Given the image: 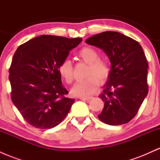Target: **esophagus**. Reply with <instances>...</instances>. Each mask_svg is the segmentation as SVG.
Masks as SVG:
<instances>
[{
  "label": "esophagus",
  "mask_w": 160,
  "mask_h": 160,
  "mask_svg": "<svg viewBox=\"0 0 160 160\" xmlns=\"http://www.w3.org/2000/svg\"><path fill=\"white\" fill-rule=\"evenodd\" d=\"M92 98L91 97H81V98H80V100H82V101H87V102H89V100H90Z\"/></svg>",
  "instance_id": "esophagus-1"
}]
</instances>
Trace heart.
Segmentation results:
<instances>
[{"label": "heart", "mask_w": 160, "mask_h": 160, "mask_svg": "<svg viewBox=\"0 0 160 160\" xmlns=\"http://www.w3.org/2000/svg\"><path fill=\"white\" fill-rule=\"evenodd\" d=\"M78 56L82 62L88 64L85 80L77 82L71 89V94L75 97H86L98 89L100 82L104 83L111 75V66L108 62L99 58L98 52L90 47H85L78 52ZM59 74L67 83H71L74 80L71 62L65 60L58 68ZM100 81L99 82V80Z\"/></svg>", "instance_id": "obj_1"}]
</instances>
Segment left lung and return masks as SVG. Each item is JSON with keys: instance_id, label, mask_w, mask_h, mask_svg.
Here are the masks:
<instances>
[{"instance_id": "8db88e82", "label": "left lung", "mask_w": 160, "mask_h": 160, "mask_svg": "<svg viewBox=\"0 0 160 160\" xmlns=\"http://www.w3.org/2000/svg\"><path fill=\"white\" fill-rule=\"evenodd\" d=\"M103 49L111 62V75L99 98L104 102L98 117L104 123H127L136 115L148 92L147 61L136 40L116 32H104L86 40Z\"/></svg>"}]
</instances>
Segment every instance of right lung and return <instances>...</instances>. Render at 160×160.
I'll list each match as a JSON object with an SVG mask.
<instances>
[{
    "mask_svg": "<svg viewBox=\"0 0 160 160\" xmlns=\"http://www.w3.org/2000/svg\"><path fill=\"white\" fill-rule=\"evenodd\" d=\"M82 38L41 35L16 49L10 70L11 99L34 127L47 129L62 122L74 99L62 85L58 68Z\"/></svg>",
    "mask_w": 160,
    "mask_h": 160,
    "instance_id": "right-lung-1",
    "label": "right lung"
}]
</instances>
